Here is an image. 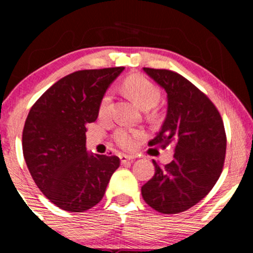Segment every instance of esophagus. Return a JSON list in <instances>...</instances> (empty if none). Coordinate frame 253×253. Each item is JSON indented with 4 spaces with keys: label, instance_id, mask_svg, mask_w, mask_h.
I'll use <instances>...</instances> for the list:
<instances>
[{
    "label": "esophagus",
    "instance_id": "esophagus-1",
    "mask_svg": "<svg viewBox=\"0 0 253 253\" xmlns=\"http://www.w3.org/2000/svg\"><path fill=\"white\" fill-rule=\"evenodd\" d=\"M120 159H121V163L123 164H126V163H129L130 161H132V157L129 156H126V155H121L120 156Z\"/></svg>",
    "mask_w": 253,
    "mask_h": 253
}]
</instances>
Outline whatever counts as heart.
I'll list each match as a JSON object with an SVG mask.
<instances>
[{"label":"heart","instance_id":"1","mask_svg":"<svg viewBox=\"0 0 253 253\" xmlns=\"http://www.w3.org/2000/svg\"><path fill=\"white\" fill-rule=\"evenodd\" d=\"M124 89L127 94L132 97V100L144 109H150L158 103L161 98V90L152 81L146 78L143 75H130L124 81ZM110 103H112V92H104L101 97L98 113L100 115H106L108 113ZM141 136V132L128 128H119L115 130L114 141L118 146L124 150H132L138 143L139 138Z\"/></svg>","mask_w":253,"mask_h":253}]
</instances>
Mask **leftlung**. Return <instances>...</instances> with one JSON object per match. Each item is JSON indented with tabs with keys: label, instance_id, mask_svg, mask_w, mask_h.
<instances>
[{
	"label": "left lung",
	"instance_id": "8db88e82",
	"mask_svg": "<svg viewBox=\"0 0 253 253\" xmlns=\"http://www.w3.org/2000/svg\"><path fill=\"white\" fill-rule=\"evenodd\" d=\"M168 94V114L150 146L172 145L173 161L161 167L141 187L145 202L163 214L195 206L215 185L226 155V132L219 110L187 78L165 69L144 68Z\"/></svg>",
	"mask_w": 253,
	"mask_h": 253
}]
</instances>
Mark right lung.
I'll return each instance as SVG.
<instances>
[{"mask_svg": "<svg viewBox=\"0 0 253 253\" xmlns=\"http://www.w3.org/2000/svg\"><path fill=\"white\" fill-rule=\"evenodd\" d=\"M125 68L72 72L38 98L26 119L22 151L42 193L64 211H88L102 200L120 167L117 156L86 152V125L98 117L101 97Z\"/></svg>", "mask_w": 253, "mask_h": 253, "instance_id": "1", "label": "right lung"}]
</instances>
